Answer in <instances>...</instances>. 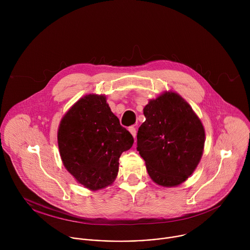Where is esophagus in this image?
Here are the masks:
<instances>
[{
    "instance_id": "1",
    "label": "esophagus",
    "mask_w": 250,
    "mask_h": 250,
    "mask_svg": "<svg viewBox=\"0 0 250 250\" xmlns=\"http://www.w3.org/2000/svg\"><path fill=\"white\" fill-rule=\"evenodd\" d=\"M128 131L131 133V135H132L133 137L136 136V129H135V127H133V126L128 127Z\"/></svg>"
}]
</instances>
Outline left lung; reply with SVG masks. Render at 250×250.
<instances>
[{
  "label": "left lung",
  "mask_w": 250,
  "mask_h": 250,
  "mask_svg": "<svg viewBox=\"0 0 250 250\" xmlns=\"http://www.w3.org/2000/svg\"><path fill=\"white\" fill-rule=\"evenodd\" d=\"M146 122L137 147L151 179L163 187L180 185L203 155L205 129L190 104L177 93L164 92L145 106Z\"/></svg>",
  "instance_id": "left-lung-1"
}]
</instances>
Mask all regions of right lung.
<instances>
[{"mask_svg":"<svg viewBox=\"0 0 250 250\" xmlns=\"http://www.w3.org/2000/svg\"><path fill=\"white\" fill-rule=\"evenodd\" d=\"M57 139L67 171L92 191L114 182L122 153L133 145L132 135L120 125L105 96L95 94L71 106L60 122Z\"/></svg>","mask_w":250,"mask_h":250,"instance_id":"right-lung-1","label":"right lung"}]
</instances>
